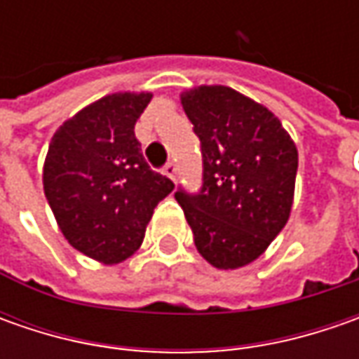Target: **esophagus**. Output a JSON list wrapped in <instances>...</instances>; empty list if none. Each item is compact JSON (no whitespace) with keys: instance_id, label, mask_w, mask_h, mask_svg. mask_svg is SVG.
Here are the masks:
<instances>
[{"instance_id":"34e87169","label":"esophagus","mask_w":359,"mask_h":359,"mask_svg":"<svg viewBox=\"0 0 359 359\" xmlns=\"http://www.w3.org/2000/svg\"><path fill=\"white\" fill-rule=\"evenodd\" d=\"M163 173H165L170 180H175V173H177V163H175L173 159L172 161H168V163L163 165Z\"/></svg>"}]
</instances>
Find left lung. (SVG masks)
<instances>
[{
    "label": "left lung",
    "instance_id": "left-lung-1",
    "mask_svg": "<svg viewBox=\"0 0 359 359\" xmlns=\"http://www.w3.org/2000/svg\"><path fill=\"white\" fill-rule=\"evenodd\" d=\"M201 147V187L175 200L196 248L219 269L241 268L266 252L290 217L297 149L264 105L224 86L182 95Z\"/></svg>",
    "mask_w": 359,
    "mask_h": 359
}]
</instances>
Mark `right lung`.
Wrapping results in <instances>:
<instances>
[{
    "mask_svg": "<svg viewBox=\"0 0 359 359\" xmlns=\"http://www.w3.org/2000/svg\"><path fill=\"white\" fill-rule=\"evenodd\" d=\"M151 93H114L88 105L53 133L43 189L60 229L77 252L104 264L128 259L173 189L154 172L133 126Z\"/></svg>",
    "mask_w": 359,
    "mask_h": 359,
    "instance_id": "obj_1",
    "label": "right lung"
}]
</instances>
